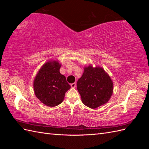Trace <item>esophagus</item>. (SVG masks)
Instances as JSON below:
<instances>
[{
	"mask_svg": "<svg viewBox=\"0 0 149 149\" xmlns=\"http://www.w3.org/2000/svg\"><path fill=\"white\" fill-rule=\"evenodd\" d=\"M71 87L73 88H76V83H73L71 84Z\"/></svg>",
	"mask_w": 149,
	"mask_h": 149,
	"instance_id": "1",
	"label": "esophagus"
}]
</instances>
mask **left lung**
I'll use <instances>...</instances> for the list:
<instances>
[{"label": "left lung", "mask_w": 149, "mask_h": 149, "mask_svg": "<svg viewBox=\"0 0 149 149\" xmlns=\"http://www.w3.org/2000/svg\"><path fill=\"white\" fill-rule=\"evenodd\" d=\"M77 82V89L85 106L95 109L107 103L113 93V83L102 67L84 68Z\"/></svg>", "instance_id": "left-lung-1"}]
</instances>
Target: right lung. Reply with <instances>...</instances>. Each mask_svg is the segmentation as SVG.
I'll return each mask as SVG.
<instances>
[{"mask_svg": "<svg viewBox=\"0 0 149 149\" xmlns=\"http://www.w3.org/2000/svg\"><path fill=\"white\" fill-rule=\"evenodd\" d=\"M61 65L57 61H48L38 71L33 81L35 96L45 105L55 107L64 100L71 86L60 73Z\"/></svg>", "mask_w": 149, "mask_h": 149, "instance_id": "add662e5", "label": "right lung"}]
</instances>
